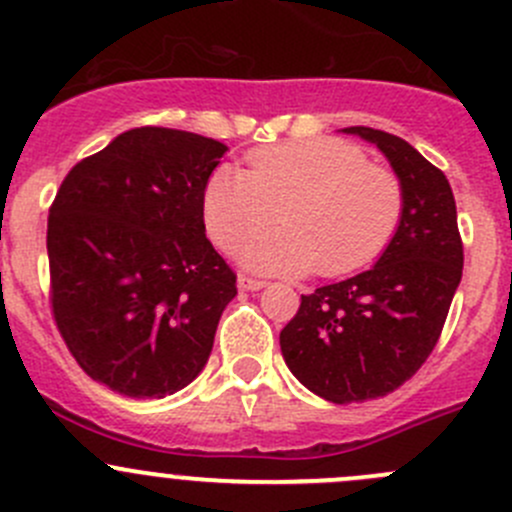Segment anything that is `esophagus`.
Here are the masks:
<instances>
[{
	"instance_id": "1",
	"label": "esophagus",
	"mask_w": 512,
	"mask_h": 512,
	"mask_svg": "<svg viewBox=\"0 0 512 512\" xmlns=\"http://www.w3.org/2000/svg\"><path fill=\"white\" fill-rule=\"evenodd\" d=\"M263 286H266V281H261V278L246 276V273L239 276V288H244V291H261Z\"/></svg>"
}]
</instances>
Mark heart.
Masks as SVG:
<instances>
[{"label": "heart", "mask_w": 512, "mask_h": 512, "mask_svg": "<svg viewBox=\"0 0 512 512\" xmlns=\"http://www.w3.org/2000/svg\"><path fill=\"white\" fill-rule=\"evenodd\" d=\"M406 211V191L391 169L368 164L343 139L258 146L246 171L219 166L201 194L209 236L239 249L278 219L286 229L246 246V263L266 271L348 276L391 246Z\"/></svg>", "instance_id": "1"}]
</instances>
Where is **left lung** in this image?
Segmentation results:
<instances>
[{
  "label": "left lung",
  "instance_id": "left-lung-1",
  "mask_svg": "<svg viewBox=\"0 0 512 512\" xmlns=\"http://www.w3.org/2000/svg\"><path fill=\"white\" fill-rule=\"evenodd\" d=\"M406 191L401 229L371 271L301 296L281 331L293 376L331 403L388 396L426 363L463 276V239L448 179L408 141L371 126Z\"/></svg>",
  "mask_w": 512,
  "mask_h": 512
}]
</instances>
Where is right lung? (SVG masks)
I'll return each instance as SVG.
<instances>
[{
  "instance_id": "obj_1",
  "label": "right lung",
  "mask_w": 512,
  "mask_h": 512,
  "mask_svg": "<svg viewBox=\"0 0 512 512\" xmlns=\"http://www.w3.org/2000/svg\"><path fill=\"white\" fill-rule=\"evenodd\" d=\"M226 146L139 126L72 166L49 206V303L82 371L164 398L209 361L236 273L206 239L201 194Z\"/></svg>"
}]
</instances>
